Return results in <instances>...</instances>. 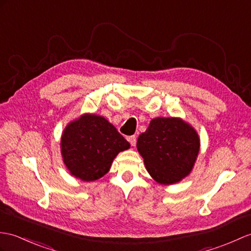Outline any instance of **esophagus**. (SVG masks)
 Here are the masks:
<instances>
[{
	"mask_svg": "<svg viewBox=\"0 0 251 251\" xmlns=\"http://www.w3.org/2000/svg\"><path fill=\"white\" fill-rule=\"evenodd\" d=\"M128 141H129V143L132 145V147H135L136 143H137V137L136 136H129L127 138Z\"/></svg>",
	"mask_w": 251,
	"mask_h": 251,
	"instance_id": "34e87169",
	"label": "esophagus"
}]
</instances>
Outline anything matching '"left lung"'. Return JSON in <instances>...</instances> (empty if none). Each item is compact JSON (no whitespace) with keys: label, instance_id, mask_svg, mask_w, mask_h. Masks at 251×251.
<instances>
[{"label":"left lung","instance_id":"left-lung-1","mask_svg":"<svg viewBox=\"0 0 251 251\" xmlns=\"http://www.w3.org/2000/svg\"><path fill=\"white\" fill-rule=\"evenodd\" d=\"M137 148L152 177L160 184H173L191 171L200 141L194 128L182 120L157 118L139 136Z\"/></svg>","mask_w":251,"mask_h":251}]
</instances>
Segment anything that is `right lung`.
Wrapping results in <instances>:
<instances>
[{
  "mask_svg": "<svg viewBox=\"0 0 251 251\" xmlns=\"http://www.w3.org/2000/svg\"><path fill=\"white\" fill-rule=\"evenodd\" d=\"M61 147L64 162L73 176L91 182L103 176L114 157L130 145L106 119L85 114L66 127Z\"/></svg>",
  "mask_w": 251,
  "mask_h": 251,
  "instance_id": "obj_1",
  "label": "right lung"
}]
</instances>
